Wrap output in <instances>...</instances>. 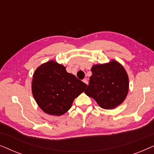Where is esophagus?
Returning a JSON list of instances; mask_svg holds the SVG:
<instances>
[{
    "instance_id": "esophagus-1",
    "label": "esophagus",
    "mask_w": 154,
    "mask_h": 154,
    "mask_svg": "<svg viewBox=\"0 0 154 154\" xmlns=\"http://www.w3.org/2000/svg\"><path fill=\"white\" fill-rule=\"evenodd\" d=\"M84 83H85L86 85H88V79H83V81Z\"/></svg>"
}]
</instances>
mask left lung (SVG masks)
Instances as JSON below:
<instances>
[{"mask_svg":"<svg viewBox=\"0 0 154 154\" xmlns=\"http://www.w3.org/2000/svg\"><path fill=\"white\" fill-rule=\"evenodd\" d=\"M92 74L85 93L101 108L113 109L125 100L129 90L128 75L123 65L112 60L92 66Z\"/></svg>","mask_w":154,"mask_h":154,"instance_id":"left-lung-1","label":"left lung"}]
</instances>
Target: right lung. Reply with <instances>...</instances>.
<instances>
[{
	"label": "right lung",
	"mask_w": 154,
	"mask_h": 154,
	"mask_svg": "<svg viewBox=\"0 0 154 154\" xmlns=\"http://www.w3.org/2000/svg\"><path fill=\"white\" fill-rule=\"evenodd\" d=\"M87 85L54 60L43 63L35 71L31 82L33 97L47 114L62 116L72 106Z\"/></svg>",
	"instance_id": "1"
}]
</instances>
